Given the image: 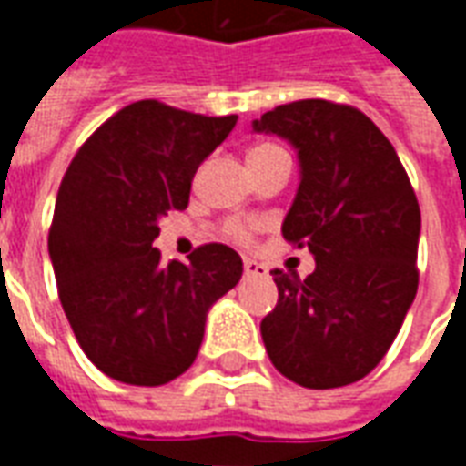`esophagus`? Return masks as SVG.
Returning a JSON list of instances; mask_svg holds the SVG:
<instances>
[{"instance_id":"34e87169","label":"esophagus","mask_w":466,"mask_h":466,"mask_svg":"<svg viewBox=\"0 0 466 466\" xmlns=\"http://www.w3.org/2000/svg\"><path fill=\"white\" fill-rule=\"evenodd\" d=\"M244 274L247 277H259V274H264V267L259 262H254V259H244Z\"/></svg>"}]
</instances>
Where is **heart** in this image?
Here are the masks:
<instances>
[{"mask_svg":"<svg viewBox=\"0 0 466 466\" xmlns=\"http://www.w3.org/2000/svg\"><path fill=\"white\" fill-rule=\"evenodd\" d=\"M269 152H282L279 147H274V144H259V147H254L252 152H249V159L254 157H262V154ZM227 234L232 237L234 242H249L252 239V224L239 222V219H234V222H227Z\"/></svg>","mask_w":466,"mask_h":466,"instance_id":"obj_1","label":"heart"}]
</instances>
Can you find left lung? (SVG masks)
<instances>
[{"label": "left lung", "mask_w": 466, "mask_h": 466, "mask_svg": "<svg viewBox=\"0 0 466 466\" xmlns=\"http://www.w3.org/2000/svg\"><path fill=\"white\" fill-rule=\"evenodd\" d=\"M252 132L297 149L299 189L282 234L317 262L307 279L272 272L279 299L262 319L267 354L309 390L351 384L380 364L417 294L421 214L410 177L354 106L302 99L254 119Z\"/></svg>", "instance_id": "obj_1"}]
</instances>
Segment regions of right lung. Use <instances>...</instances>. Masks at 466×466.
I'll return each instance as SVG.
<instances>
[{"label":"right lung","instance_id":"obj_1","mask_svg":"<svg viewBox=\"0 0 466 466\" xmlns=\"http://www.w3.org/2000/svg\"><path fill=\"white\" fill-rule=\"evenodd\" d=\"M237 115L142 99L96 129L66 169L49 229L59 302L96 370L159 387L192 367L212 304L242 279V257L204 244L162 267L159 219L189 204L199 164Z\"/></svg>","mask_w":466,"mask_h":466}]
</instances>
